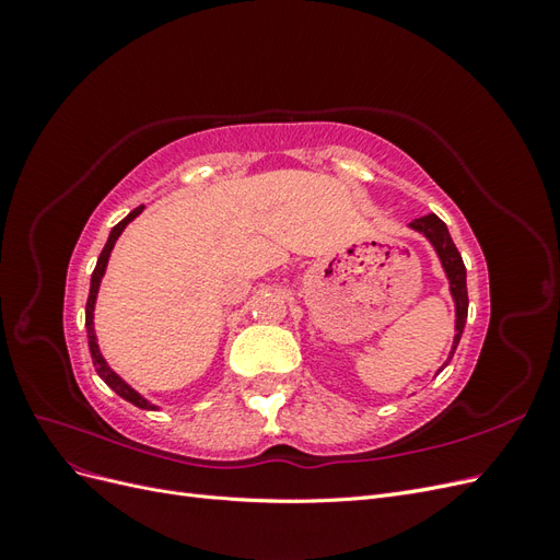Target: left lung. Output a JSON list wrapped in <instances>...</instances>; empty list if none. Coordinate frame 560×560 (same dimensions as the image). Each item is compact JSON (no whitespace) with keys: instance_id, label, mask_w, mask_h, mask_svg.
<instances>
[{"instance_id":"8db88e82","label":"left lung","mask_w":560,"mask_h":560,"mask_svg":"<svg viewBox=\"0 0 560 560\" xmlns=\"http://www.w3.org/2000/svg\"><path fill=\"white\" fill-rule=\"evenodd\" d=\"M409 226L413 231L425 235V238L432 243L439 261H442V266L446 270L448 284H451V296L455 301V336H453V348H451L448 360H446V364H448L455 348H457V343H460V336H463L465 322H467V306H469V299H467V270H465L460 252H457V247L451 241V233H448L446 224L436 214H425V217H420V219H413ZM442 369H439V371H442Z\"/></svg>"}]
</instances>
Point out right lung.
<instances>
[{"instance_id":"1","label":"right lung","mask_w":560,"mask_h":560,"mask_svg":"<svg viewBox=\"0 0 560 560\" xmlns=\"http://www.w3.org/2000/svg\"><path fill=\"white\" fill-rule=\"evenodd\" d=\"M144 210V206H140V208H135L126 219H121V222H118L114 229H112V233H109V238H107V243H105V247H103V252H100V257H97V264H95V270H93V276H91V292H89V301H86V331H89V348H91V358H93V366H95V371H97V376L103 378L114 393L118 395V397H124L126 401H130V404H135V406H140V409H147V411H154L156 406L151 404V401H147L138 389H132L121 376L116 374V371H112L109 369V364L105 362V358H103V352H100V348H97V336H95V329H93V311H95V299H97V290H100V282H103V276H105V268H107V261H109V254H112V249H114V245H116V241H118V235L124 233V229L132 222L135 217H138L140 212Z\"/></svg>"}]
</instances>
